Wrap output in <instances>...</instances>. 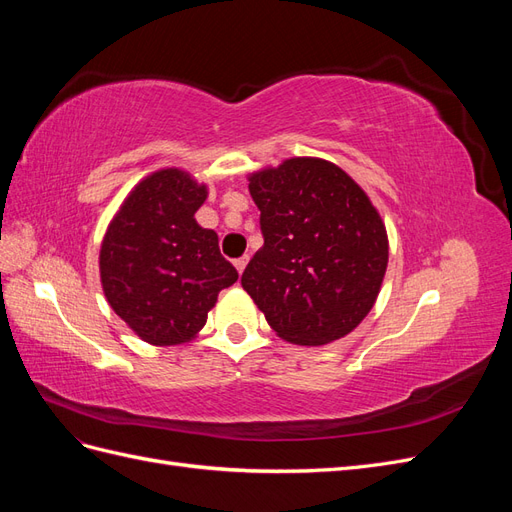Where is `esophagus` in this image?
<instances>
[{"instance_id":"34e87169","label":"esophagus","mask_w":512,"mask_h":512,"mask_svg":"<svg viewBox=\"0 0 512 512\" xmlns=\"http://www.w3.org/2000/svg\"><path fill=\"white\" fill-rule=\"evenodd\" d=\"M247 260H250V256H241V258H237V260H235V267H237V271H239V273H243V271H245V267H247Z\"/></svg>"}]
</instances>
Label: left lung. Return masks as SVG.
<instances>
[{
  "instance_id": "left-lung-1",
  "label": "left lung",
  "mask_w": 512,
  "mask_h": 512,
  "mask_svg": "<svg viewBox=\"0 0 512 512\" xmlns=\"http://www.w3.org/2000/svg\"><path fill=\"white\" fill-rule=\"evenodd\" d=\"M265 245L241 286L290 344L348 335L374 307L389 262L378 211L342 168L292 158L250 177Z\"/></svg>"
}]
</instances>
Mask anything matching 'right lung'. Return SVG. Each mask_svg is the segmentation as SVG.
<instances>
[{"instance_id": "add662e5", "label": "right lung", "mask_w": 512, "mask_h": 512, "mask_svg": "<svg viewBox=\"0 0 512 512\" xmlns=\"http://www.w3.org/2000/svg\"><path fill=\"white\" fill-rule=\"evenodd\" d=\"M205 198V185L183 170H160L136 185L104 235L106 299L149 344L188 342L205 327L220 290L239 277L220 254L218 235L194 220Z\"/></svg>"}]
</instances>
